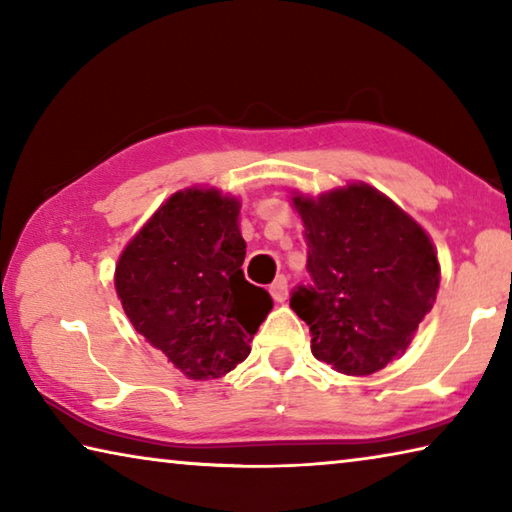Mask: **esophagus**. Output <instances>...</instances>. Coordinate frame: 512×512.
I'll return each instance as SVG.
<instances>
[{
  "instance_id": "34e87169",
  "label": "esophagus",
  "mask_w": 512,
  "mask_h": 512,
  "mask_svg": "<svg viewBox=\"0 0 512 512\" xmlns=\"http://www.w3.org/2000/svg\"><path fill=\"white\" fill-rule=\"evenodd\" d=\"M271 296H273V300L275 302H284L287 300V296H289V282H287V277L284 275H280V277H275V282L271 284Z\"/></svg>"
}]
</instances>
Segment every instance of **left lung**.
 <instances>
[{
    "label": "left lung",
    "mask_w": 512,
    "mask_h": 512,
    "mask_svg": "<svg viewBox=\"0 0 512 512\" xmlns=\"http://www.w3.org/2000/svg\"><path fill=\"white\" fill-rule=\"evenodd\" d=\"M305 225L307 271L291 309L311 332V354L366 377L404 354L436 302L440 264L422 225L366 183L316 198L293 192Z\"/></svg>",
    "instance_id": "8db88e82"
}]
</instances>
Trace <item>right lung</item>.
Instances as JSON below:
<instances>
[{
  "label": "right lung",
  "mask_w": 512,
  "mask_h": 512,
  "mask_svg": "<svg viewBox=\"0 0 512 512\" xmlns=\"http://www.w3.org/2000/svg\"><path fill=\"white\" fill-rule=\"evenodd\" d=\"M239 198L214 187L171 194L121 250L115 289L135 332L187 379H219L250 354L273 300L241 264Z\"/></svg>",
  "instance_id": "obj_1"
}]
</instances>
